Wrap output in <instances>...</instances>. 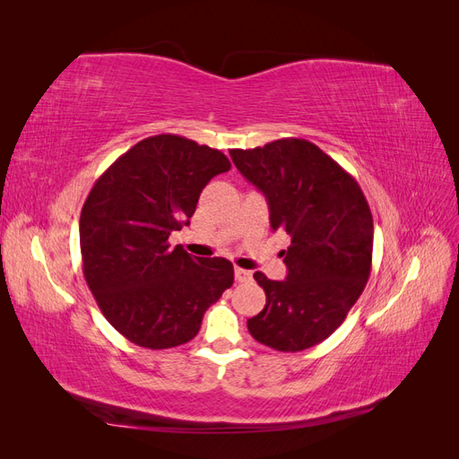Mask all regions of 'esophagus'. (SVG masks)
<instances>
[{
    "mask_svg": "<svg viewBox=\"0 0 459 459\" xmlns=\"http://www.w3.org/2000/svg\"><path fill=\"white\" fill-rule=\"evenodd\" d=\"M251 277H253V272H251V270L235 268V280H238L239 283H245V281H251Z\"/></svg>",
    "mask_w": 459,
    "mask_h": 459,
    "instance_id": "obj_1",
    "label": "esophagus"
}]
</instances>
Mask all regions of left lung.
Here are the masks:
<instances>
[{
  "instance_id": "left-lung-1",
  "label": "left lung",
  "mask_w": 459,
  "mask_h": 459,
  "mask_svg": "<svg viewBox=\"0 0 459 459\" xmlns=\"http://www.w3.org/2000/svg\"><path fill=\"white\" fill-rule=\"evenodd\" d=\"M230 155L266 197L272 230L290 238L285 281L255 273L266 307L247 319L248 333L275 351H307L344 322L369 280V204L356 179L307 140L285 137Z\"/></svg>"
}]
</instances>
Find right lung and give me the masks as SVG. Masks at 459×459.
<instances>
[{
	"instance_id": "1",
	"label": "right lung",
	"mask_w": 459,
	"mask_h": 459,
	"mask_svg": "<svg viewBox=\"0 0 459 459\" xmlns=\"http://www.w3.org/2000/svg\"><path fill=\"white\" fill-rule=\"evenodd\" d=\"M231 164L182 135L135 143L93 184L80 214L82 270L97 307L120 335L162 351L197 335L206 308L233 285L226 258L170 247L204 186Z\"/></svg>"
}]
</instances>
